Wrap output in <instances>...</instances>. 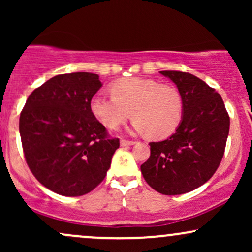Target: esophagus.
I'll return each instance as SVG.
<instances>
[{"label": "esophagus", "instance_id": "34e87169", "mask_svg": "<svg viewBox=\"0 0 252 252\" xmlns=\"http://www.w3.org/2000/svg\"><path fill=\"white\" fill-rule=\"evenodd\" d=\"M136 142L134 141H128V140H121V146L122 147H128V146H132V144H135Z\"/></svg>", "mask_w": 252, "mask_h": 252}]
</instances>
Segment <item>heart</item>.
Here are the masks:
<instances>
[{
	"instance_id": "heart-1",
	"label": "heart",
	"mask_w": 252,
	"mask_h": 252,
	"mask_svg": "<svg viewBox=\"0 0 252 252\" xmlns=\"http://www.w3.org/2000/svg\"><path fill=\"white\" fill-rule=\"evenodd\" d=\"M111 96L97 94L90 102L92 115L108 129H117L131 115L132 130L153 140L168 137L178 129L184 102L178 89L148 78L118 79L110 85Z\"/></svg>"
}]
</instances>
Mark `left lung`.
Listing matches in <instances>:
<instances>
[{"label":"left lung","instance_id":"obj_1","mask_svg":"<svg viewBox=\"0 0 252 252\" xmlns=\"http://www.w3.org/2000/svg\"><path fill=\"white\" fill-rule=\"evenodd\" d=\"M175 84L184 102L181 123L161 142H150L141 166L144 180L166 195H178L209 181L220 164L230 130L220 94L190 73L160 71Z\"/></svg>","mask_w":252,"mask_h":252}]
</instances>
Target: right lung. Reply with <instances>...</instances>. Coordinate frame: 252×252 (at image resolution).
Wrapping results in <instances>:
<instances>
[{
    "label": "right lung",
    "mask_w": 252,
    "mask_h": 252,
    "mask_svg": "<svg viewBox=\"0 0 252 252\" xmlns=\"http://www.w3.org/2000/svg\"><path fill=\"white\" fill-rule=\"evenodd\" d=\"M90 72L59 74L28 97L20 115V136L28 167L52 192L79 196L105 178L118 138H109L90 102L102 88Z\"/></svg>",
    "instance_id": "1"
}]
</instances>
